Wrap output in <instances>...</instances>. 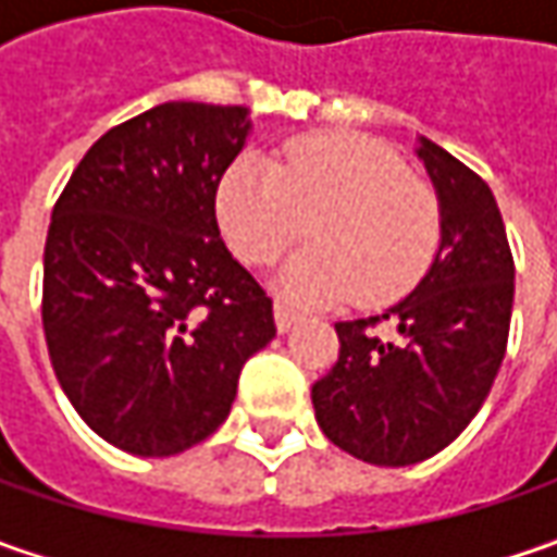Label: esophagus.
<instances>
[{"label": "esophagus", "instance_id": "obj_1", "mask_svg": "<svg viewBox=\"0 0 557 557\" xmlns=\"http://www.w3.org/2000/svg\"><path fill=\"white\" fill-rule=\"evenodd\" d=\"M275 329H278V334H288L304 315L297 310H290V307H285V304H275Z\"/></svg>", "mask_w": 557, "mask_h": 557}]
</instances>
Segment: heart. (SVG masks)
Listing matches in <instances>:
<instances>
[{
	"mask_svg": "<svg viewBox=\"0 0 557 557\" xmlns=\"http://www.w3.org/2000/svg\"><path fill=\"white\" fill-rule=\"evenodd\" d=\"M216 220L250 267L275 260L310 223L312 247L278 272V288L300 304L354 297L369 310L387 307L416 288L440 245L434 188L409 176L391 145L354 133L294 139L272 163L232 161Z\"/></svg>",
	"mask_w": 557,
	"mask_h": 557,
	"instance_id": "heart-1",
	"label": "heart"
}]
</instances>
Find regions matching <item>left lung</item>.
I'll return each mask as SVG.
<instances>
[{"instance_id": "1", "label": "left lung", "mask_w": 557, "mask_h": 557, "mask_svg": "<svg viewBox=\"0 0 557 557\" xmlns=\"http://www.w3.org/2000/svg\"><path fill=\"white\" fill-rule=\"evenodd\" d=\"M416 154L437 188V257L396 307L334 325L341 354L312 384L322 434L384 468L437 456L481 412L515 304V260L490 185L431 139H418ZM384 321L394 338L373 332Z\"/></svg>"}]
</instances>
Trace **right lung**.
I'll return each instance as SVG.
<instances>
[{
    "mask_svg": "<svg viewBox=\"0 0 557 557\" xmlns=\"http://www.w3.org/2000/svg\"><path fill=\"white\" fill-rule=\"evenodd\" d=\"M242 104L166 101L108 129L52 210L42 329L61 391L123 453L176 456L228 416L275 337L272 300L220 238Z\"/></svg>",
    "mask_w": 557,
    "mask_h": 557,
    "instance_id": "right-lung-1",
    "label": "right lung"
}]
</instances>
